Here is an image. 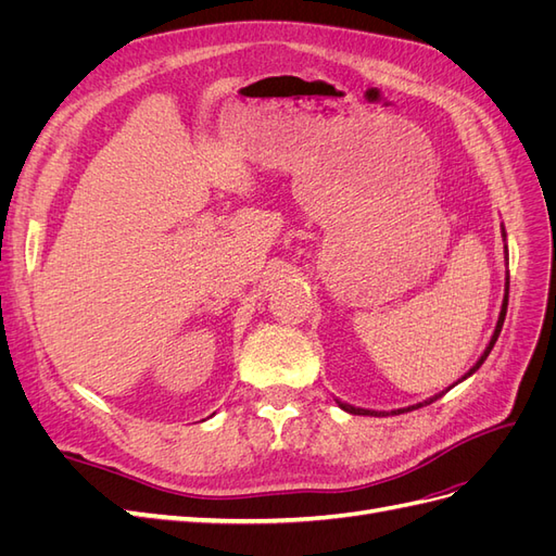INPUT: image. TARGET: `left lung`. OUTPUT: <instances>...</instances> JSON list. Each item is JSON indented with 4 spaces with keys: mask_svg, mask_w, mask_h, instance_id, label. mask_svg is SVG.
<instances>
[{
    "mask_svg": "<svg viewBox=\"0 0 556 556\" xmlns=\"http://www.w3.org/2000/svg\"><path fill=\"white\" fill-rule=\"evenodd\" d=\"M503 233H506V231H503ZM506 252H508V248H506ZM508 288H510V278L506 276V296H503V304H501V313H498V323H496V329H494V333H492V339H490V345H486L484 348V352H482V355H480V359L473 364V368H470V371L462 378V380H466L468 376H473L476 371H478V368L482 366V362L486 359V357H490V352H492V348H494V343H496V339H498V333H501V327H503V319H506V311H508ZM462 380H457V382H462ZM457 382H454V384H457ZM452 384V387H454ZM447 390H450V387H447ZM445 390V392H447ZM445 392H441V394H435V396H431V399H427V401H422V403H417V406H408V408H399V410H392L394 415H399V413H403V410H415V408H419V406H427V403H431V401H435V399H441ZM339 406L345 410V413H352V415H387V413H376V410H366V408H355V406H348V403H341L339 401Z\"/></svg>",
    "mask_w": 556,
    "mask_h": 556,
    "instance_id": "obj_1",
    "label": "left lung"
}]
</instances>
